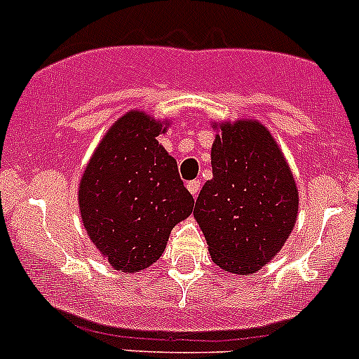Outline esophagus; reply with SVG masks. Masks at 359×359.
<instances>
[{
  "instance_id": "1",
  "label": "esophagus",
  "mask_w": 359,
  "mask_h": 359,
  "mask_svg": "<svg viewBox=\"0 0 359 359\" xmlns=\"http://www.w3.org/2000/svg\"><path fill=\"white\" fill-rule=\"evenodd\" d=\"M187 189H189V193L193 194L194 198L198 196V193H200V189H201V182L200 180H191V182H187Z\"/></svg>"
}]
</instances>
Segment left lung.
Wrapping results in <instances>:
<instances>
[{
    "instance_id": "8db88e82",
    "label": "left lung",
    "mask_w": 359,
    "mask_h": 359,
    "mask_svg": "<svg viewBox=\"0 0 359 359\" xmlns=\"http://www.w3.org/2000/svg\"><path fill=\"white\" fill-rule=\"evenodd\" d=\"M212 172L194 205L210 255L227 273H255L295 226L299 193L290 168L267 128L236 121L220 125Z\"/></svg>"
}]
</instances>
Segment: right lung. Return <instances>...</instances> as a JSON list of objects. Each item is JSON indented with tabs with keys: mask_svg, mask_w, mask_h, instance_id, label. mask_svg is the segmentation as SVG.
Listing matches in <instances>:
<instances>
[{
	"mask_svg": "<svg viewBox=\"0 0 359 359\" xmlns=\"http://www.w3.org/2000/svg\"><path fill=\"white\" fill-rule=\"evenodd\" d=\"M161 132L140 111L119 118L79 184L83 226L116 271L139 273L156 262L173 226L193 212L177 161L156 140Z\"/></svg>",
	"mask_w": 359,
	"mask_h": 359,
	"instance_id": "obj_1",
	"label": "right lung"
}]
</instances>
